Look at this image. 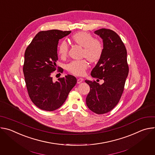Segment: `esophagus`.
Wrapping results in <instances>:
<instances>
[{
	"mask_svg": "<svg viewBox=\"0 0 155 155\" xmlns=\"http://www.w3.org/2000/svg\"><path fill=\"white\" fill-rule=\"evenodd\" d=\"M83 81V79L81 78H79L77 79V83L79 84V83H81V82Z\"/></svg>",
	"mask_w": 155,
	"mask_h": 155,
	"instance_id": "obj_1",
	"label": "esophagus"
}]
</instances>
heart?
<instances>
[{
	"label": "heart",
	"instance_id": "heart-1",
	"mask_svg": "<svg viewBox=\"0 0 155 155\" xmlns=\"http://www.w3.org/2000/svg\"><path fill=\"white\" fill-rule=\"evenodd\" d=\"M72 41L83 48L82 55L91 62L99 61L104 53V44L99 39L94 38L91 34L81 31L72 35ZM69 45L67 41L62 40L58 45V52L59 55L64 58L68 52ZM89 67V63L86 59L74 60L70 62L66 68L70 73L78 76H82L85 74L86 70Z\"/></svg>",
	"mask_w": 155,
	"mask_h": 155
}]
</instances>
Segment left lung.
<instances>
[{
	"instance_id": "1",
	"label": "left lung",
	"mask_w": 155,
	"mask_h": 155,
	"mask_svg": "<svg viewBox=\"0 0 155 155\" xmlns=\"http://www.w3.org/2000/svg\"><path fill=\"white\" fill-rule=\"evenodd\" d=\"M94 33L102 39L104 49L91 75L104 82L100 84L95 81L85 80L90 87L86 103L92 112L104 114L117 105L123 94L129 73L127 51L121 39L114 31L101 29Z\"/></svg>"
}]
</instances>
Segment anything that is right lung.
Returning <instances> with one entry per match:
<instances>
[{"mask_svg": "<svg viewBox=\"0 0 155 155\" xmlns=\"http://www.w3.org/2000/svg\"><path fill=\"white\" fill-rule=\"evenodd\" d=\"M71 32L57 29L40 31L25 51L23 73L28 94L32 102L43 110L59 108L77 83L76 78L71 75L55 82L51 76L56 69L59 40Z\"/></svg>", "mask_w": 155, "mask_h": 155, "instance_id": "add662e5", "label": "right lung"}]
</instances>
